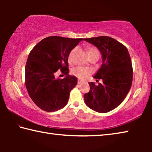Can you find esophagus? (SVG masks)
Here are the masks:
<instances>
[{
	"mask_svg": "<svg viewBox=\"0 0 152 152\" xmlns=\"http://www.w3.org/2000/svg\"><path fill=\"white\" fill-rule=\"evenodd\" d=\"M82 82L81 80H78V84H82Z\"/></svg>",
	"mask_w": 152,
	"mask_h": 152,
	"instance_id": "34e87169",
	"label": "esophagus"
}]
</instances>
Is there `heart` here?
<instances>
[{
  "instance_id": "b5f03b06",
  "label": "heart",
  "mask_w": 152,
  "mask_h": 152,
  "mask_svg": "<svg viewBox=\"0 0 152 152\" xmlns=\"http://www.w3.org/2000/svg\"><path fill=\"white\" fill-rule=\"evenodd\" d=\"M76 49H74V50H72L70 51V54L68 56V60L70 62H72L73 60V53L75 51ZM90 53H98L99 54V51H98L95 48H91L88 50V54ZM91 73V70L89 68H84V67H82V66H78L72 69V74H73L74 76H75L77 78L79 79H85L87 76L90 75Z\"/></svg>"
}]
</instances>
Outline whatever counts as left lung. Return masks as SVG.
<instances>
[{"label":"left lung","instance_id":"obj_1","mask_svg":"<svg viewBox=\"0 0 152 152\" xmlns=\"http://www.w3.org/2000/svg\"><path fill=\"white\" fill-rule=\"evenodd\" d=\"M84 40L99 49L102 64L94 78L102 80L95 85L89 82L90 91L84 95L90 109L107 113L117 107L125 99L133 80L132 60L127 48L108 36L86 38Z\"/></svg>","mask_w":152,"mask_h":152}]
</instances>
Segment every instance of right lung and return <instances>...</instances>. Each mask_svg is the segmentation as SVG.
<instances>
[{"instance_id": "obj_1", "label": "right lung", "mask_w": 152, "mask_h": 152, "mask_svg": "<svg viewBox=\"0 0 152 152\" xmlns=\"http://www.w3.org/2000/svg\"><path fill=\"white\" fill-rule=\"evenodd\" d=\"M82 38L50 36L32 49L25 65V86L31 99L45 111L54 112L68 103L70 92L78 82L69 75L68 56ZM60 70L66 77L56 79Z\"/></svg>"}]
</instances>
